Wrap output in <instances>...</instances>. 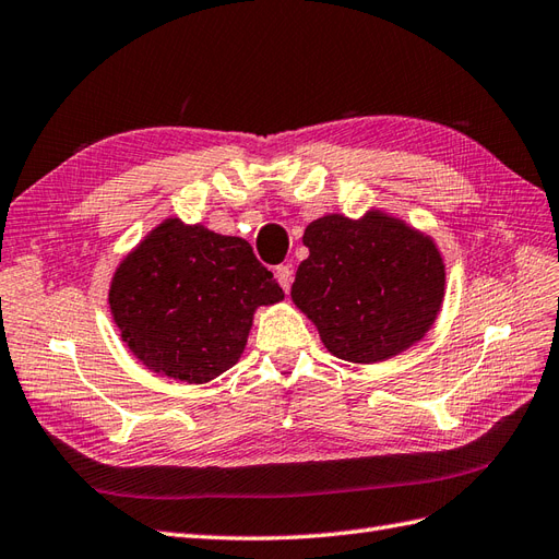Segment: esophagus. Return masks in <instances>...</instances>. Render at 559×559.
Returning a JSON list of instances; mask_svg holds the SVG:
<instances>
[{"label": "esophagus", "mask_w": 559, "mask_h": 559, "mask_svg": "<svg viewBox=\"0 0 559 559\" xmlns=\"http://www.w3.org/2000/svg\"><path fill=\"white\" fill-rule=\"evenodd\" d=\"M276 281H278L281 288H283L285 293H288L290 285H293V269L285 266V264L276 266Z\"/></svg>", "instance_id": "1"}]
</instances>
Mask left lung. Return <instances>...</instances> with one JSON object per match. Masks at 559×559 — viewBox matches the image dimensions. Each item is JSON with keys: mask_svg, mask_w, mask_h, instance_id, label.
Listing matches in <instances>:
<instances>
[{"mask_svg": "<svg viewBox=\"0 0 559 559\" xmlns=\"http://www.w3.org/2000/svg\"><path fill=\"white\" fill-rule=\"evenodd\" d=\"M301 241L290 297L332 356L381 362L433 328L444 299V262L433 238L384 211L360 219L330 213Z\"/></svg>", "mask_w": 559, "mask_h": 559, "instance_id": "8db88e82", "label": "left lung"}]
</instances>
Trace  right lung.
I'll list each match as a JSON object with an SVG mask.
<instances>
[{"label":"right lung","instance_id":"right-lung-1","mask_svg":"<svg viewBox=\"0 0 559 559\" xmlns=\"http://www.w3.org/2000/svg\"><path fill=\"white\" fill-rule=\"evenodd\" d=\"M283 290L248 241L168 217L109 283L121 340L147 370L205 384L241 358L258 307Z\"/></svg>","mask_w":559,"mask_h":559}]
</instances>
